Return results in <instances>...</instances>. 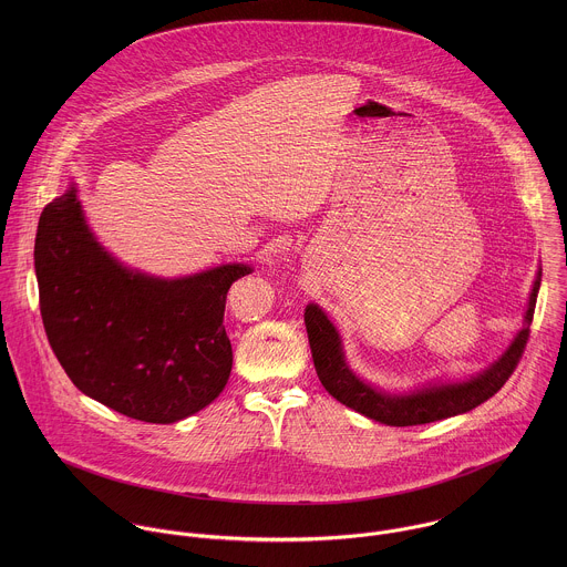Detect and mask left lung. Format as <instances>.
<instances>
[{
  "label": "left lung",
  "instance_id": "1",
  "mask_svg": "<svg viewBox=\"0 0 567 567\" xmlns=\"http://www.w3.org/2000/svg\"><path fill=\"white\" fill-rule=\"evenodd\" d=\"M539 284H542V272H537L535 286L530 292L524 327L519 329L515 340L508 344V349L502 353V358H497V362H493L486 371L467 382L439 384L410 395H391L373 389L371 384H364L344 362V351H342L336 327L329 323V319L324 317L319 306L310 303L306 308V329H308L319 380L324 391L331 398H336L340 404L349 405L355 412L386 425H398V427L421 425V423H432L439 419L467 412L476 405L485 404L486 400L493 398L513 375L530 336Z\"/></svg>",
  "mask_w": 567,
  "mask_h": 567
}]
</instances>
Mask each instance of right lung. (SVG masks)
<instances>
[{"instance_id": "1", "label": "right lung", "mask_w": 567, "mask_h": 567, "mask_svg": "<svg viewBox=\"0 0 567 567\" xmlns=\"http://www.w3.org/2000/svg\"><path fill=\"white\" fill-rule=\"evenodd\" d=\"M34 270L54 355L91 400L146 423H174L225 389L234 351L225 303L246 264L181 279L124 268L89 231L76 187L45 205Z\"/></svg>"}]
</instances>
